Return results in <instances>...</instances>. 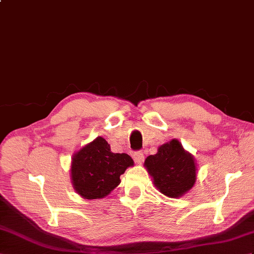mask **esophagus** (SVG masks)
<instances>
[{"label": "esophagus", "instance_id": "esophagus-1", "mask_svg": "<svg viewBox=\"0 0 254 254\" xmlns=\"http://www.w3.org/2000/svg\"><path fill=\"white\" fill-rule=\"evenodd\" d=\"M133 158H134V162L139 164V165H141L142 163L144 162V155H143V153H142V152H135L133 154Z\"/></svg>", "mask_w": 254, "mask_h": 254}]
</instances>
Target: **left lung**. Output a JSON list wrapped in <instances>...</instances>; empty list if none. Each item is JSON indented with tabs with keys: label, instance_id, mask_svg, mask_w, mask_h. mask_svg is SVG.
<instances>
[{
	"label": "left lung",
	"instance_id": "8db88e82",
	"mask_svg": "<svg viewBox=\"0 0 254 254\" xmlns=\"http://www.w3.org/2000/svg\"><path fill=\"white\" fill-rule=\"evenodd\" d=\"M144 167L155 188L170 198H179L188 193L196 181L195 158L177 139L162 144L156 154L147 156Z\"/></svg>",
	"mask_w": 254,
	"mask_h": 254
}]
</instances>
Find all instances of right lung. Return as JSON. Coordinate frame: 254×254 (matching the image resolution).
<instances>
[{"label": "right lung", "instance_id": "obj_1", "mask_svg": "<svg viewBox=\"0 0 254 254\" xmlns=\"http://www.w3.org/2000/svg\"><path fill=\"white\" fill-rule=\"evenodd\" d=\"M132 166L133 160L128 154L113 153L106 139L97 137L73 154V189L84 199L104 198L120 185V177Z\"/></svg>", "mask_w": 254, "mask_h": 254}]
</instances>
